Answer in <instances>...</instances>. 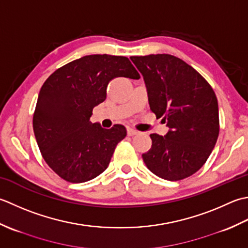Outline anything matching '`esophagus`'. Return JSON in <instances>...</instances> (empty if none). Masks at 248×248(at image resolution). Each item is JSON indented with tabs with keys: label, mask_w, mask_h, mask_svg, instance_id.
Listing matches in <instances>:
<instances>
[{
	"label": "esophagus",
	"mask_w": 248,
	"mask_h": 248,
	"mask_svg": "<svg viewBox=\"0 0 248 248\" xmlns=\"http://www.w3.org/2000/svg\"><path fill=\"white\" fill-rule=\"evenodd\" d=\"M137 134H138V131L136 130V129L127 128V135H128V136H135V135H137Z\"/></svg>",
	"instance_id": "34e87169"
}]
</instances>
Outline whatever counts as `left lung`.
<instances>
[{"instance_id":"left-lung-1","label":"left lung","mask_w":248,"mask_h":248,"mask_svg":"<svg viewBox=\"0 0 248 248\" xmlns=\"http://www.w3.org/2000/svg\"><path fill=\"white\" fill-rule=\"evenodd\" d=\"M148 91L149 105L169 127L151 134L152 146L142 154L151 172L168 181L196 173L214 149L219 134L218 103L202 76L171 54L130 57Z\"/></svg>"}]
</instances>
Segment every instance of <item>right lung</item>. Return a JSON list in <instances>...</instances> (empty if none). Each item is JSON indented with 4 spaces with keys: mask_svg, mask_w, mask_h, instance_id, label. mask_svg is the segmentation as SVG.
<instances>
[{
    "mask_svg": "<svg viewBox=\"0 0 248 248\" xmlns=\"http://www.w3.org/2000/svg\"><path fill=\"white\" fill-rule=\"evenodd\" d=\"M117 77L139 79L125 57L92 54L57 69L39 91L33 129L45 161L70 183H83L107 169L126 136L123 125L106 129L92 124L93 108L103 103Z\"/></svg>",
    "mask_w": 248,
    "mask_h": 248,
    "instance_id": "obj_1",
    "label": "right lung"
}]
</instances>
